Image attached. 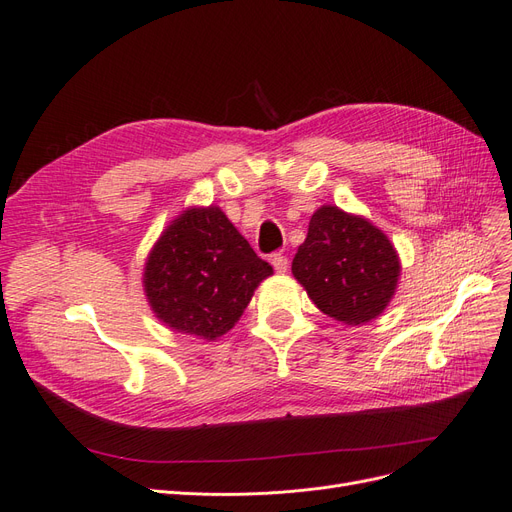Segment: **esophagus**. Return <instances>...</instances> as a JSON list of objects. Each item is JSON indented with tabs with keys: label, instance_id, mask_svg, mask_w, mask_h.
I'll return each mask as SVG.
<instances>
[{
	"label": "esophagus",
	"instance_id": "34e87169",
	"mask_svg": "<svg viewBox=\"0 0 512 512\" xmlns=\"http://www.w3.org/2000/svg\"><path fill=\"white\" fill-rule=\"evenodd\" d=\"M271 265L277 273H286L288 271V258L284 254H273L271 256Z\"/></svg>",
	"mask_w": 512,
	"mask_h": 512
}]
</instances>
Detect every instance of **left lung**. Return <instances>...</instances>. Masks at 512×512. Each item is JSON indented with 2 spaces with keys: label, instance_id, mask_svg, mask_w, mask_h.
I'll list each match as a JSON object with an SVG mask.
<instances>
[{
  "label": "left lung",
  "instance_id": "left-lung-1",
  "mask_svg": "<svg viewBox=\"0 0 512 512\" xmlns=\"http://www.w3.org/2000/svg\"><path fill=\"white\" fill-rule=\"evenodd\" d=\"M292 275L322 314L356 327L391 303L401 260L389 237L363 215L322 205L294 254Z\"/></svg>",
  "mask_w": 512,
  "mask_h": 512
}]
</instances>
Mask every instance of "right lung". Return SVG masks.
Masks as SVG:
<instances>
[{
  "label": "right lung",
  "instance_id": "right-lung-1",
  "mask_svg": "<svg viewBox=\"0 0 512 512\" xmlns=\"http://www.w3.org/2000/svg\"><path fill=\"white\" fill-rule=\"evenodd\" d=\"M269 275L273 267L220 207H188L153 243L143 290L164 327L213 342L235 327Z\"/></svg>",
  "mask_w": 512,
  "mask_h": 512
}]
</instances>
